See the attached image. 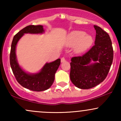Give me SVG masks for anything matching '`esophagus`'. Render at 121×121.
I'll return each instance as SVG.
<instances>
[{
  "label": "esophagus",
  "instance_id": "1",
  "mask_svg": "<svg viewBox=\"0 0 121 121\" xmlns=\"http://www.w3.org/2000/svg\"><path fill=\"white\" fill-rule=\"evenodd\" d=\"M61 62H64L65 61V58L64 57H63L61 58Z\"/></svg>",
  "mask_w": 121,
  "mask_h": 121
}]
</instances>
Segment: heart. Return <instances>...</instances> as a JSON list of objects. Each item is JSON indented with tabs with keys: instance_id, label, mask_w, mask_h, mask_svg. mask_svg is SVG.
I'll return each instance as SVG.
<instances>
[{
	"instance_id": "obj_1",
	"label": "heart",
	"mask_w": 121,
	"mask_h": 121,
	"mask_svg": "<svg viewBox=\"0 0 121 121\" xmlns=\"http://www.w3.org/2000/svg\"><path fill=\"white\" fill-rule=\"evenodd\" d=\"M68 42L70 46L76 45L75 51L80 53L86 51L91 46L93 40L91 36L85 35L84 32L75 30L69 34Z\"/></svg>"
}]
</instances>
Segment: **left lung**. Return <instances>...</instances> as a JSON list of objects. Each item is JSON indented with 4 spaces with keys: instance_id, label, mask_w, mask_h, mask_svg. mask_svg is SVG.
Instances as JSON below:
<instances>
[{
    "instance_id": "obj_1",
    "label": "left lung",
    "mask_w": 121,
    "mask_h": 121,
    "mask_svg": "<svg viewBox=\"0 0 121 121\" xmlns=\"http://www.w3.org/2000/svg\"><path fill=\"white\" fill-rule=\"evenodd\" d=\"M94 45L82 56L71 59L70 78L82 89L92 88L106 78L113 60L112 40L106 32L97 26ZM95 62L90 64L91 61Z\"/></svg>"
}]
</instances>
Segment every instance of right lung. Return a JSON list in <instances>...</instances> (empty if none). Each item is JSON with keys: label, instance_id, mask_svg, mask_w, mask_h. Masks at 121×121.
Returning <instances> with one entry per match:
<instances>
[{"label": "right lung", "instance_id": "1", "mask_svg": "<svg viewBox=\"0 0 121 121\" xmlns=\"http://www.w3.org/2000/svg\"><path fill=\"white\" fill-rule=\"evenodd\" d=\"M44 32L42 26L30 25L20 30L13 37L11 44L9 62L12 72L15 78L22 86L30 91H44L51 86L54 80L55 74L60 65L61 60L47 63L39 73L35 74H29L23 71L18 65L16 58L15 49L17 41L24 34H40Z\"/></svg>", "mask_w": 121, "mask_h": 121}]
</instances>
